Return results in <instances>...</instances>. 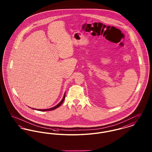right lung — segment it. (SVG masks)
Instances as JSON below:
<instances>
[{"mask_svg":"<svg viewBox=\"0 0 152 152\" xmlns=\"http://www.w3.org/2000/svg\"><path fill=\"white\" fill-rule=\"evenodd\" d=\"M65 93L64 94V95L63 99L61 100V102H60L58 104H57L56 106H55L54 107H52V108H49V109H35V108H32V109H34V110H36L41 111H46L53 110L54 109H56V108H57L58 107H60V106L62 104V103H63V102H64V99H65ZM30 108H31V107H30Z\"/></svg>","mask_w":152,"mask_h":152,"instance_id":"1","label":"right lung"}]
</instances>
